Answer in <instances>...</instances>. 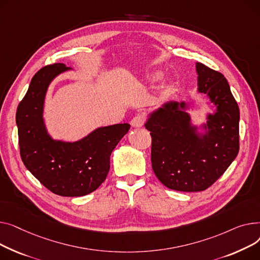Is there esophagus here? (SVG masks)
<instances>
[{
	"instance_id": "1",
	"label": "esophagus",
	"mask_w": 260,
	"mask_h": 260,
	"mask_svg": "<svg viewBox=\"0 0 260 260\" xmlns=\"http://www.w3.org/2000/svg\"><path fill=\"white\" fill-rule=\"evenodd\" d=\"M144 124H145V116L142 115V114H139V115L134 116V117L132 118V120H131V125H132L133 127H136V128L143 127Z\"/></svg>"
}]
</instances>
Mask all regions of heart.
<instances>
[{"instance_id":"obj_1","label":"heart","mask_w":260,"mask_h":260,"mask_svg":"<svg viewBox=\"0 0 260 260\" xmlns=\"http://www.w3.org/2000/svg\"><path fill=\"white\" fill-rule=\"evenodd\" d=\"M159 73H155L153 76H152V78H153V79H157V78H159Z\"/></svg>"}]
</instances>
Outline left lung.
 <instances>
[{
    "mask_svg": "<svg viewBox=\"0 0 260 260\" xmlns=\"http://www.w3.org/2000/svg\"><path fill=\"white\" fill-rule=\"evenodd\" d=\"M196 71L198 91L216 106V112L208 115V133H196L184 102L165 104L145 124L152 139V169L162 185L175 191L208 189L239 151V108L230 86L223 74L202 63H196Z\"/></svg>",
    "mask_w": 260,
    "mask_h": 260,
    "instance_id": "1",
    "label": "left lung"
}]
</instances>
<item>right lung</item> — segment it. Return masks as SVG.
<instances>
[{
  "instance_id": "add662e5",
  "label": "right lung",
  "mask_w": 260,
  "mask_h": 260,
  "mask_svg": "<svg viewBox=\"0 0 260 260\" xmlns=\"http://www.w3.org/2000/svg\"><path fill=\"white\" fill-rule=\"evenodd\" d=\"M64 64L40 69L17 109L21 158L31 174L52 193L60 196H84L95 191L110 169L113 149L129 131V124L102 127L74 143L53 141L46 131L43 106L50 82Z\"/></svg>"
}]
</instances>
